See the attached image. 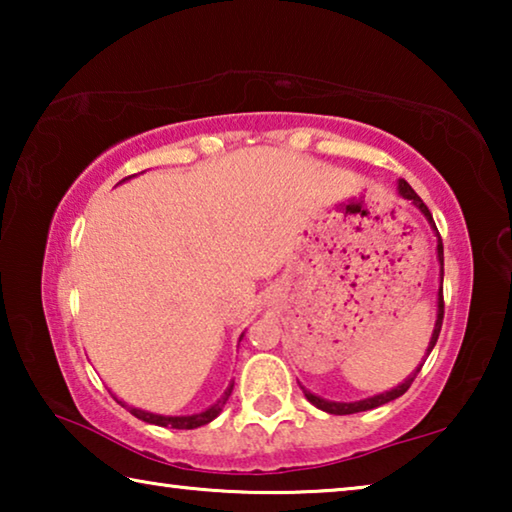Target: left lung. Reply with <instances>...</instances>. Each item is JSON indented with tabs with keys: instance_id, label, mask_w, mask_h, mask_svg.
<instances>
[{
	"instance_id": "obj_1",
	"label": "left lung",
	"mask_w": 512,
	"mask_h": 512,
	"mask_svg": "<svg viewBox=\"0 0 512 512\" xmlns=\"http://www.w3.org/2000/svg\"><path fill=\"white\" fill-rule=\"evenodd\" d=\"M397 189H400V196L402 198H406V201H411L415 207H420V212L427 216L429 219V223L433 225V230L438 232V228H436V223H433V216H431V212H429V207L422 203V198L413 192V187L406 183V180H400V185H397ZM438 259H440V275H443V239H440V235H438ZM443 316H445V300H443V287H440V291H438V318H436V327H433V334H431V341H429V350H427V354L433 350V345H436V341H438V334H440V327H443ZM424 363V361H422ZM422 368V366H420ZM420 368L413 372V375L404 381V384H400L397 388H393V391H388V393H381V395H375V397H368V400H361V402H327V400H320L318 395H314V393H309V391H305V388H302V393H305V397L307 400L314 404V406H318L320 411H325V413H332V415H350V413H359V411H370V409H377V406H381V404H386V402H393V400H397V397L400 395H404L406 391H409L411 388V384H413V379L418 377V372H420Z\"/></svg>"
}]
</instances>
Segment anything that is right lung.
I'll return each instance as SVG.
<instances>
[{"mask_svg":"<svg viewBox=\"0 0 512 512\" xmlns=\"http://www.w3.org/2000/svg\"><path fill=\"white\" fill-rule=\"evenodd\" d=\"M131 178V176H128ZM126 180V178H124ZM232 386H235V381H232L230 384V388L228 391H225V395L221 397L219 402H216L214 406H210V409L207 411H203V413H196V415H180V418H171V415H158V413H149V411H140V409H133V406H126V404H121V406H126L128 411H131L135 418H140V420H144V422H149V424H158V427H171V429H196V427H203V424H207V422H212L216 415L221 413V409H223V404L228 402V397H230V393H232Z\"/></svg>","mask_w":512,"mask_h":512,"instance_id":"add662e5","label":"right lung"}]
</instances>
